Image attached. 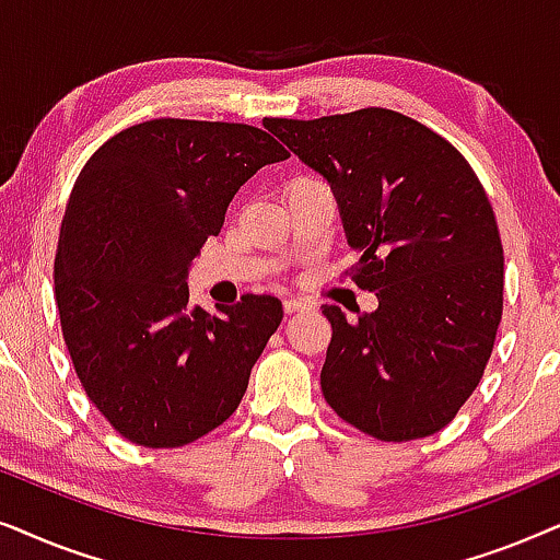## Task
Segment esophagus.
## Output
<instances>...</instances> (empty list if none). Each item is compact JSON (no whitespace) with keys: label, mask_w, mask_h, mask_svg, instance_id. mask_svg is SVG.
I'll return each mask as SVG.
<instances>
[{"label":"esophagus","mask_w":560,"mask_h":560,"mask_svg":"<svg viewBox=\"0 0 560 560\" xmlns=\"http://www.w3.org/2000/svg\"><path fill=\"white\" fill-rule=\"evenodd\" d=\"M310 304L302 302V300H284V312L287 315H292V312H304Z\"/></svg>","instance_id":"34e87169"}]
</instances>
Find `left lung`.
<instances>
[{
	"instance_id": "obj_1",
	"label": "left lung",
	"mask_w": 560,
	"mask_h": 560,
	"mask_svg": "<svg viewBox=\"0 0 560 560\" xmlns=\"http://www.w3.org/2000/svg\"><path fill=\"white\" fill-rule=\"evenodd\" d=\"M264 125L330 182L361 256L350 273L378 300L355 319L323 307L327 405L384 443L443 430L479 386L502 319V237L479 176L394 109Z\"/></svg>"
}]
</instances>
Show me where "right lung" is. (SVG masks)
Wrapping results in <instances>:
<instances>
[{
  "label": "right lung",
  "mask_w": 560,
  "mask_h": 560,
  "mask_svg": "<svg viewBox=\"0 0 560 560\" xmlns=\"http://www.w3.org/2000/svg\"><path fill=\"white\" fill-rule=\"evenodd\" d=\"M289 159L243 122L161 117L117 132L73 184L54 264L66 348L86 397L145 448H182L241 405L281 302L245 294L218 315L186 273L235 191Z\"/></svg>",
  "instance_id": "obj_1"
}]
</instances>
